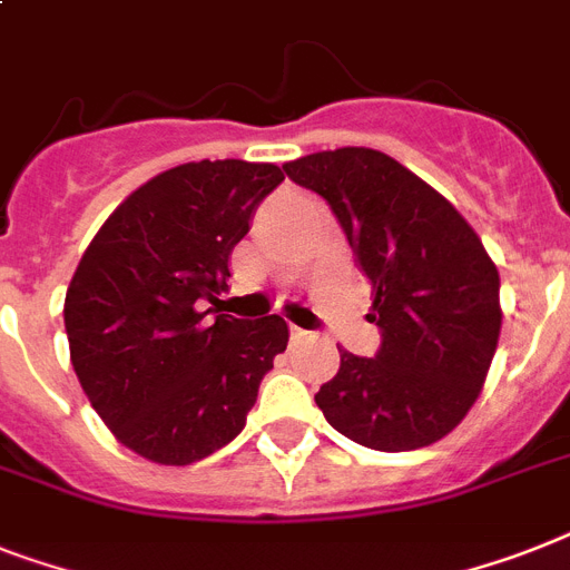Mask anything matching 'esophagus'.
I'll list each match as a JSON object with an SVG mask.
<instances>
[{
  "label": "esophagus",
  "instance_id": "esophagus-1",
  "mask_svg": "<svg viewBox=\"0 0 570 570\" xmlns=\"http://www.w3.org/2000/svg\"><path fill=\"white\" fill-rule=\"evenodd\" d=\"M289 336H293V342H301V340H307L309 333L298 325H289Z\"/></svg>",
  "mask_w": 570,
  "mask_h": 570
}]
</instances>
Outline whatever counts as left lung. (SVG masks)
Returning <instances> with one entry per match:
<instances>
[{"label": "left lung", "instance_id": "1", "mask_svg": "<svg viewBox=\"0 0 570 570\" xmlns=\"http://www.w3.org/2000/svg\"><path fill=\"white\" fill-rule=\"evenodd\" d=\"M284 173L336 213L383 336L374 357L340 348L318 410L374 451L433 445L483 392L503 318L498 266L460 210L383 151H316Z\"/></svg>", "mask_w": 570, "mask_h": 570}]
</instances>
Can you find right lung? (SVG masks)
<instances>
[{"label":"right lung","mask_w":570,"mask_h":570,"mask_svg":"<svg viewBox=\"0 0 570 570\" xmlns=\"http://www.w3.org/2000/svg\"><path fill=\"white\" fill-rule=\"evenodd\" d=\"M275 164L198 160L155 175L110 213L63 301L69 360L110 433L160 465H189L239 436L263 374L284 354L281 316L210 309Z\"/></svg>","instance_id":"1"}]
</instances>
